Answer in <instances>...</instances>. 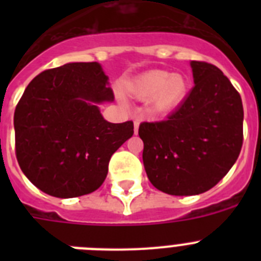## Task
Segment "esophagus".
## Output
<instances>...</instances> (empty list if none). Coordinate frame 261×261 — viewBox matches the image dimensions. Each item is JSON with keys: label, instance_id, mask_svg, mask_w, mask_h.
Listing matches in <instances>:
<instances>
[{"label": "esophagus", "instance_id": "esophagus-1", "mask_svg": "<svg viewBox=\"0 0 261 261\" xmlns=\"http://www.w3.org/2000/svg\"><path fill=\"white\" fill-rule=\"evenodd\" d=\"M138 126H140V123H138V121H135V135L138 133Z\"/></svg>", "mask_w": 261, "mask_h": 261}]
</instances>
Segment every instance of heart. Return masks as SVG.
<instances>
[{
    "label": "heart",
    "instance_id": "obj_1",
    "mask_svg": "<svg viewBox=\"0 0 261 261\" xmlns=\"http://www.w3.org/2000/svg\"><path fill=\"white\" fill-rule=\"evenodd\" d=\"M126 91L137 100L147 102L155 112H170L186 100L190 91V82L180 73L166 70H149L126 84Z\"/></svg>",
    "mask_w": 261,
    "mask_h": 261
}]
</instances>
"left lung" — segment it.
I'll use <instances>...</instances> for the list:
<instances>
[{
  "label": "left lung",
  "mask_w": 261,
  "mask_h": 261,
  "mask_svg": "<svg viewBox=\"0 0 261 261\" xmlns=\"http://www.w3.org/2000/svg\"><path fill=\"white\" fill-rule=\"evenodd\" d=\"M195 86L163 121L141 123L145 171L174 196L206 192L229 172L243 144L239 93L217 66L191 61Z\"/></svg>",
  "instance_id": "8db88e82"
}]
</instances>
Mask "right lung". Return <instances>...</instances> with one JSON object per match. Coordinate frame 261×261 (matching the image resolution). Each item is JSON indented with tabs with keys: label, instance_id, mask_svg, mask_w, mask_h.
<instances>
[{
	"label": "right lung",
	"instance_id": "obj_1",
	"mask_svg": "<svg viewBox=\"0 0 261 261\" xmlns=\"http://www.w3.org/2000/svg\"><path fill=\"white\" fill-rule=\"evenodd\" d=\"M114 102L98 62H69L41 71L14 112L20 170L44 193L78 197L102 186L112 154L133 136V123H108L98 105Z\"/></svg>",
	"mask_w": 261,
	"mask_h": 261
}]
</instances>
